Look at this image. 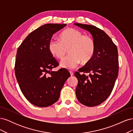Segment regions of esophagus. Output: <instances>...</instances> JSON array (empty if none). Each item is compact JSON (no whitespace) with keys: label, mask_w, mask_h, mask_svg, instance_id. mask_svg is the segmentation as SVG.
<instances>
[{"label":"esophagus","mask_w":133,"mask_h":133,"mask_svg":"<svg viewBox=\"0 0 133 133\" xmlns=\"http://www.w3.org/2000/svg\"><path fill=\"white\" fill-rule=\"evenodd\" d=\"M69 73H70V75L71 76H73V75H74V73L73 71H69Z\"/></svg>","instance_id":"obj_1"}]
</instances>
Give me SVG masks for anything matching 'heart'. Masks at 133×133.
I'll use <instances>...</instances> for the list:
<instances>
[{
	"label": "heart",
	"mask_w": 133,
	"mask_h": 133,
	"mask_svg": "<svg viewBox=\"0 0 133 133\" xmlns=\"http://www.w3.org/2000/svg\"><path fill=\"white\" fill-rule=\"evenodd\" d=\"M95 43L91 36L83 35L81 31L73 28L64 30L59 35V41H50L48 44L49 53L55 58L62 60L69 48L70 54L63 60L60 65L73 69L82 62L89 63L95 51Z\"/></svg>",
	"instance_id": "1"
}]
</instances>
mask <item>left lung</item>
Returning <instances> with one entry per match:
<instances>
[{
  "instance_id": "obj_1",
  "label": "left lung",
  "mask_w": 133,
  "mask_h": 133,
  "mask_svg": "<svg viewBox=\"0 0 133 133\" xmlns=\"http://www.w3.org/2000/svg\"><path fill=\"white\" fill-rule=\"evenodd\" d=\"M74 24L89 31L96 46L91 60L74 73L78 80L76 96L78 101L84 105L96 106L110 95L118 77L117 47L105 32L95 26L79 23ZM85 73L90 75L87 76Z\"/></svg>"
}]
</instances>
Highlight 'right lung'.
Segmentation results:
<instances>
[{
	"instance_id": "obj_1",
	"label": "right lung",
	"mask_w": 133,
	"mask_h": 133,
	"mask_svg": "<svg viewBox=\"0 0 133 133\" xmlns=\"http://www.w3.org/2000/svg\"><path fill=\"white\" fill-rule=\"evenodd\" d=\"M66 24H46L28 35L18 48L15 73L22 93L33 105L46 107L58 101L64 83L70 74L64 68L52 69L59 63L48 50L54 34Z\"/></svg>"
}]
</instances>
